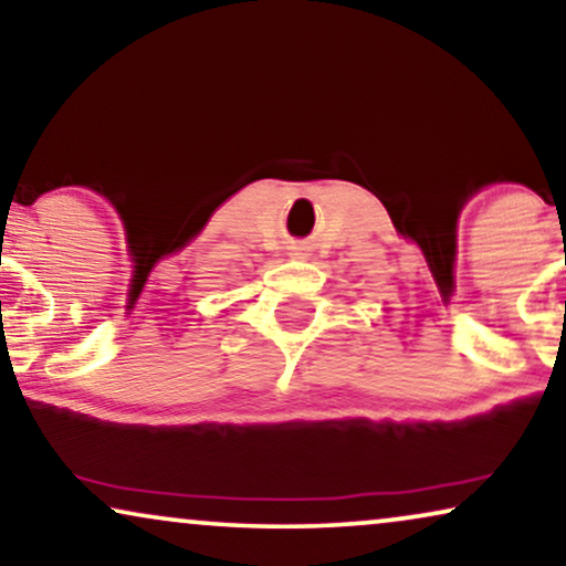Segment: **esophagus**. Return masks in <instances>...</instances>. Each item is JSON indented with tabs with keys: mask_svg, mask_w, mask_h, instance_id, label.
Returning <instances> with one entry per match:
<instances>
[{
	"mask_svg": "<svg viewBox=\"0 0 566 566\" xmlns=\"http://www.w3.org/2000/svg\"><path fill=\"white\" fill-rule=\"evenodd\" d=\"M289 254H291V258H304V247L291 244V247H289Z\"/></svg>",
	"mask_w": 566,
	"mask_h": 566,
	"instance_id": "obj_1",
	"label": "esophagus"
}]
</instances>
